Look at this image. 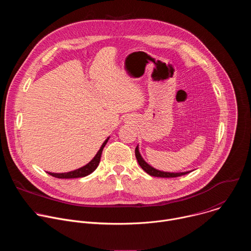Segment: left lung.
Listing matches in <instances>:
<instances>
[{"instance_id":"left-lung-1","label":"left lung","mask_w":251,"mask_h":251,"mask_svg":"<svg viewBox=\"0 0 251 251\" xmlns=\"http://www.w3.org/2000/svg\"><path fill=\"white\" fill-rule=\"evenodd\" d=\"M135 155L137 158V161L140 165V167L144 170L148 175L153 176H158V177H176V176H180L183 175H187L189 173H191L192 171H187V172H178V173H171V172H164V171H160L157 170L155 168H153L151 165H149L143 157L140 154L139 151V145H137L136 149H135Z\"/></svg>"}]
</instances>
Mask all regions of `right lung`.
Instances as JSON below:
<instances>
[{
	"instance_id": "obj_1",
	"label": "right lung",
	"mask_w": 251,
	"mask_h": 251,
	"mask_svg": "<svg viewBox=\"0 0 251 251\" xmlns=\"http://www.w3.org/2000/svg\"><path fill=\"white\" fill-rule=\"evenodd\" d=\"M110 137L107 138L104 142L103 144L101 145L100 149L98 150V152L96 153V155L94 156V158L85 166L76 169L75 171H71V172H67V173H50V172H47L48 174H50L52 176L58 177V178H75V177H83L86 176L88 175H90L92 172H94L96 170V168L99 165L100 162V158H101V154L103 151V148L105 147V145L107 144V142H108Z\"/></svg>"
}]
</instances>
